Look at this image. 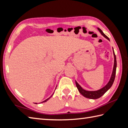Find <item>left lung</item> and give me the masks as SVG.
<instances>
[{
	"mask_svg": "<svg viewBox=\"0 0 128 128\" xmlns=\"http://www.w3.org/2000/svg\"><path fill=\"white\" fill-rule=\"evenodd\" d=\"M98 30L99 31L102 36L103 37H104L106 38H107L108 40H110L109 38H108L106 35L103 33V31L99 28H97ZM113 55H114V66H113V71L112 75H111V76L110 79L108 81V82L107 84V85L104 86L103 88H100L97 91H86L85 90L83 89L81 86L78 84L76 81H75V83H76V85L77 88L78 89V91L80 92V93L84 96L86 98H90V99H97L99 98L100 97L103 96L106 92H107L108 90H109L111 86H112L114 82V81L115 79V76H116V56L115 55L114 52L113 48Z\"/></svg>",
	"mask_w": 128,
	"mask_h": 128,
	"instance_id": "left-lung-1",
	"label": "left lung"
}]
</instances>
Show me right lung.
<instances>
[{"label":"right lung","instance_id":"add662e5","mask_svg":"<svg viewBox=\"0 0 128 128\" xmlns=\"http://www.w3.org/2000/svg\"><path fill=\"white\" fill-rule=\"evenodd\" d=\"M53 94H52V96H50V97H49V98H47V100H44V101H43V102H40V103H43V102H46V101H47V100H48L49 99H50V97H52V96H53ZM36 104H37V103H36Z\"/></svg>","mask_w":128,"mask_h":128}]
</instances>
